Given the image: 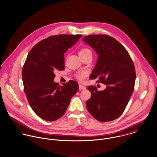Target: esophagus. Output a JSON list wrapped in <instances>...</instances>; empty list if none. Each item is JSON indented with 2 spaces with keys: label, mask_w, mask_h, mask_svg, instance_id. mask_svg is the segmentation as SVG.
I'll use <instances>...</instances> for the list:
<instances>
[{
  "label": "esophagus",
  "mask_w": 157,
  "mask_h": 157,
  "mask_svg": "<svg viewBox=\"0 0 157 157\" xmlns=\"http://www.w3.org/2000/svg\"><path fill=\"white\" fill-rule=\"evenodd\" d=\"M79 89L80 90H82V89H85L86 87L85 86L82 85H79Z\"/></svg>",
  "instance_id": "obj_1"
}]
</instances>
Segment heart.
Returning <instances> with one entry per match:
<instances>
[{
	"label": "heart",
	"mask_w": 157,
	"mask_h": 157,
	"mask_svg": "<svg viewBox=\"0 0 157 157\" xmlns=\"http://www.w3.org/2000/svg\"><path fill=\"white\" fill-rule=\"evenodd\" d=\"M78 54L81 58H83V57H86L89 55H92V52L88 48L84 47V48H82L79 51ZM86 75V72H79L77 74V78L80 80H83V78L85 77Z\"/></svg>",
	"instance_id": "b5f03b06"
}]
</instances>
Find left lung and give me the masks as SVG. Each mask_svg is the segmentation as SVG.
Returning <instances> with one entry per match:
<instances>
[{"label":"left lung","instance_id":"8db88e82","mask_svg":"<svg viewBox=\"0 0 157 157\" xmlns=\"http://www.w3.org/2000/svg\"><path fill=\"white\" fill-rule=\"evenodd\" d=\"M82 40L98 55L90 79L97 78V82L106 85L102 91L95 86L87 87L91 92L87 109L101 122L113 121L123 113L134 91L136 77L134 63L126 48L110 36L91 35Z\"/></svg>","mask_w":157,"mask_h":157}]
</instances>
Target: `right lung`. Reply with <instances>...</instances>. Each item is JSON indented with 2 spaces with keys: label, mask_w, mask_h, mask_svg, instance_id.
<instances>
[{
  "label": "right lung",
  "mask_w": 157,
  "mask_h": 157,
  "mask_svg": "<svg viewBox=\"0 0 157 157\" xmlns=\"http://www.w3.org/2000/svg\"><path fill=\"white\" fill-rule=\"evenodd\" d=\"M82 35L61 34L37 43L29 52L22 69L24 91L30 106L40 117L55 121L65 113L78 84L70 80L60 86L54 82L56 70L65 69L63 54Z\"/></svg>",
  "instance_id": "obj_1"
}]
</instances>
